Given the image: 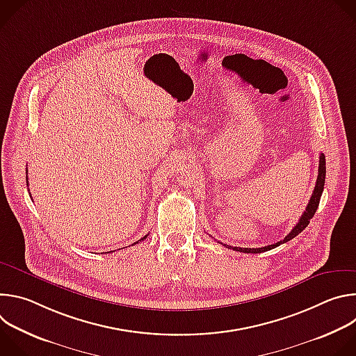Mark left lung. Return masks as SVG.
<instances>
[{
  "label": "left lung",
  "instance_id": "8db88e82",
  "mask_svg": "<svg viewBox=\"0 0 356 356\" xmlns=\"http://www.w3.org/2000/svg\"><path fill=\"white\" fill-rule=\"evenodd\" d=\"M324 183H325V156L324 154L320 155V165H318V177H317V183H316V187H314V191L312 194V198L309 201V204L306 207V211L302 213V216L300 217L298 222L296 224V227L289 232L287 236H284L283 241H279L273 245H268V246H264V248H238V246H229V245H225L222 243L224 246L232 249V250H238V252H243V253H262V252H266V250H270L282 243H286L289 242L290 239H293L294 236H297L304 228H306L309 224H310V220L314 217L317 209H318V204H320V198H321V194H323V190H324Z\"/></svg>",
  "mask_w": 356,
  "mask_h": 356
}]
</instances>
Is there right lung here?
<instances>
[{"instance_id":"1","label":"right lung","mask_w":356,"mask_h":356,"mask_svg":"<svg viewBox=\"0 0 356 356\" xmlns=\"http://www.w3.org/2000/svg\"><path fill=\"white\" fill-rule=\"evenodd\" d=\"M26 181H28V176H26ZM145 238H147V235H145V236H143V238H142V239H140V241H143V239H145ZM135 243H138V242H135Z\"/></svg>"}]
</instances>
